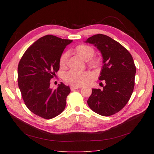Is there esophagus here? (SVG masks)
I'll return each instance as SVG.
<instances>
[{"instance_id":"esophagus-1","label":"esophagus","mask_w":154,"mask_h":154,"mask_svg":"<svg viewBox=\"0 0 154 154\" xmlns=\"http://www.w3.org/2000/svg\"><path fill=\"white\" fill-rule=\"evenodd\" d=\"M70 88H71V91H74V90H75V89H78V88H80V87H77V86L71 85V87H70Z\"/></svg>"}]
</instances>
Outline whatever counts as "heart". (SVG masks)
I'll return each mask as SVG.
<instances>
[{
	"label": "heart",
	"instance_id": "obj_1",
	"mask_svg": "<svg viewBox=\"0 0 154 154\" xmlns=\"http://www.w3.org/2000/svg\"><path fill=\"white\" fill-rule=\"evenodd\" d=\"M76 53L83 60H90L94 54V49L92 46L86 44H80L77 45L74 49ZM68 58V53L64 52L59 59V65L61 68L66 67ZM89 63L93 66H98L100 64V60L98 58L91 59ZM91 78V75L88 72H76L70 71L64 75V80L67 83L74 86L80 87L86 84Z\"/></svg>",
	"mask_w": 154,
	"mask_h": 154
}]
</instances>
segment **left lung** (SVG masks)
Instances as JSON below:
<instances>
[{
	"label": "left lung",
	"instance_id": "1",
	"mask_svg": "<svg viewBox=\"0 0 154 154\" xmlns=\"http://www.w3.org/2000/svg\"><path fill=\"white\" fill-rule=\"evenodd\" d=\"M86 43L94 45L103 57L100 80H105L103 89L92 88L87 104L94 112L109 116L127 105L134 88L136 68L132 55L122 45L110 37L97 34Z\"/></svg>",
	"mask_w": 154,
	"mask_h": 154
}]
</instances>
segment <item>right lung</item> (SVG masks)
Returning <instances> with one entry per match:
<instances>
[{
  "instance_id": "obj_1",
  "label": "right lung",
  "mask_w": 154,
  "mask_h": 154,
  "mask_svg": "<svg viewBox=\"0 0 154 154\" xmlns=\"http://www.w3.org/2000/svg\"><path fill=\"white\" fill-rule=\"evenodd\" d=\"M72 40L48 35L27 49L18 66V84L25 105L32 113L52 119L66 108L71 89L61 82L57 88H50L51 79L60 69L59 59Z\"/></svg>"
}]
</instances>
